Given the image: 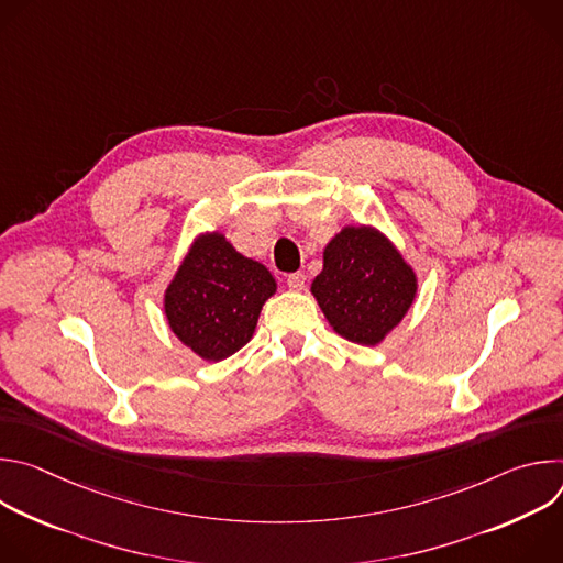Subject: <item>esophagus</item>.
I'll list each match as a JSON object with an SVG mask.
<instances>
[{
	"label": "esophagus",
	"mask_w": 563,
	"mask_h": 563,
	"mask_svg": "<svg viewBox=\"0 0 563 563\" xmlns=\"http://www.w3.org/2000/svg\"><path fill=\"white\" fill-rule=\"evenodd\" d=\"M287 287L294 291H300L305 287V276L302 274H289L287 276Z\"/></svg>",
	"instance_id": "obj_1"
}]
</instances>
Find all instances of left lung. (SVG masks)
I'll list each match as a JSON object with an SVG mask.
<instances>
[{"label": "left lung", "mask_w": 563, "mask_h": 563, "mask_svg": "<svg viewBox=\"0 0 563 563\" xmlns=\"http://www.w3.org/2000/svg\"><path fill=\"white\" fill-rule=\"evenodd\" d=\"M311 294L339 336L374 347L412 307L417 274L378 229L350 224L328 243Z\"/></svg>", "instance_id": "obj_1"}]
</instances>
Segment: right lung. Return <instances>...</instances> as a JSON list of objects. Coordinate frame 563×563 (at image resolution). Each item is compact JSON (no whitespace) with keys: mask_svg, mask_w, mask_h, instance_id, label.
<instances>
[{"mask_svg":"<svg viewBox=\"0 0 563 563\" xmlns=\"http://www.w3.org/2000/svg\"><path fill=\"white\" fill-rule=\"evenodd\" d=\"M274 294L269 269L211 231L194 240L180 263L165 291V313L194 354L218 363L252 341L261 309Z\"/></svg>","mask_w":563,"mask_h":563,"instance_id":"1","label":"right lung"}]
</instances>
